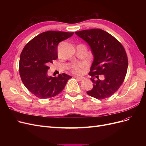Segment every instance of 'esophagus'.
<instances>
[{"label":"esophagus","instance_id":"1","mask_svg":"<svg viewBox=\"0 0 146 146\" xmlns=\"http://www.w3.org/2000/svg\"><path fill=\"white\" fill-rule=\"evenodd\" d=\"M76 77L77 79V80H79V81H82V80H83V77Z\"/></svg>","mask_w":146,"mask_h":146}]
</instances>
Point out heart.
Masks as SVG:
<instances>
[{
	"label": "heart",
	"mask_w": 146,
	"mask_h": 146,
	"mask_svg": "<svg viewBox=\"0 0 146 146\" xmlns=\"http://www.w3.org/2000/svg\"><path fill=\"white\" fill-rule=\"evenodd\" d=\"M84 68H85V65L83 64H76L72 66L71 70L73 72L79 74L82 72Z\"/></svg>",
	"instance_id": "heart-1"
}]
</instances>
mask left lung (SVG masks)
I'll return each mask as SVG.
<instances>
[{
	"label": "left lung",
	"instance_id": "obj_1",
	"mask_svg": "<svg viewBox=\"0 0 146 146\" xmlns=\"http://www.w3.org/2000/svg\"><path fill=\"white\" fill-rule=\"evenodd\" d=\"M75 33L88 44L94 56L89 73L93 88L87 94L99 100L109 98L121 86L126 76L128 59L124 48L112 35L100 29ZM100 74L104 76L103 80L98 78Z\"/></svg>",
	"mask_w": 146,
	"mask_h": 146
}]
</instances>
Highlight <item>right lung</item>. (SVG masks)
Listing matches in <instances>:
<instances>
[{"label":"right lung","mask_w":146,"mask_h":146,"mask_svg":"<svg viewBox=\"0 0 146 146\" xmlns=\"http://www.w3.org/2000/svg\"><path fill=\"white\" fill-rule=\"evenodd\" d=\"M73 32L47 31L37 35L25 45L21 52L19 70L22 82L37 98H53L63 91L71 76L66 74L48 76V64L58 58L60 42L73 35Z\"/></svg>","instance_id":"1"}]
</instances>
